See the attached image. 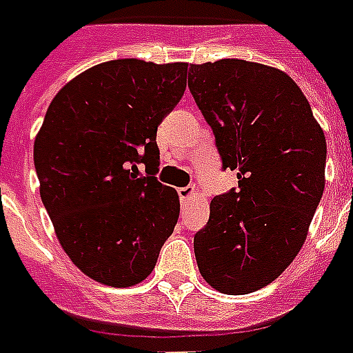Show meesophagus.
Wrapping results in <instances>:
<instances>
[{"label":"esophagus","instance_id":"esophagus-1","mask_svg":"<svg viewBox=\"0 0 353 353\" xmlns=\"http://www.w3.org/2000/svg\"><path fill=\"white\" fill-rule=\"evenodd\" d=\"M177 194H179V199L185 203V201H188L192 195L195 194V186H185V188H179V190H177Z\"/></svg>","mask_w":353,"mask_h":353}]
</instances>
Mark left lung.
<instances>
[{"instance_id": "8db88e82", "label": "left lung", "mask_w": 353, "mask_h": 353, "mask_svg": "<svg viewBox=\"0 0 353 353\" xmlns=\"http://www.w3.org/2000/svg\"><path fill=\"white\" fill-rule=\"evenodd\" d=\"M188 88L239 188L210 203L197 268L224 294L274 282L300 253L325 188L327 141L285 71L241 59L190 64Z\"/></svg>"}]
</instances>
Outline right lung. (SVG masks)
Returning <instances> with one entry per match:
<instances>
[{
  "label": "right lung",
  "instance_id": "right-lung-1",
  "mask_svg": "<svg viewBox=\"0 0 353 353\" xmlns=\"http://www.w3.org/2000/svg\"><path fill=\"white\" fill-rule=\"evenodd\" d=\"M186 62L118 59L71 79L35 136L39 192L70 260L94 282L132 287L158 262L179 195L154 177L158 125L186 90ZM143 162L151 176L138 178Z\"/></svg>",
  "mask_w": 353,
  "mask_h": 353
}]
</instances>
